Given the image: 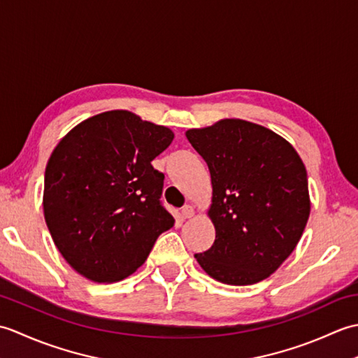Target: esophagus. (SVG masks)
<instances>
[{"label": "esophagus", "mask_w": 358, "mask_h": 358, "mask_svg": "<svg viewBox=\"0 0 358 358\" xmlns=\"http://www.w3.org/2000/svg\"><path fill=\"white\" fill-rule=\"evenodd\" d=\"M180 217H181V220H187V218L194 217V208L192 206H185L180 212Z\"/></svg>", "instance_id": "34e87169"}]
</instances>
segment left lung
Returning a JSON list of instances; mask_svg holds the SVG:
<instances>
[{
  "label": "left lung",
  "instance_id": "8db88e82",
  "mask_svg": "<svg viewBox=\"0 0 358 358\" xmlns=\"http://www.w3.org/2000/svg\"><path fill=\"white\" fill-rule=\"evenodd\" d=\"M210 172L208 215L215 241L195 254L208 275L245 286L268 278L292 254L308 223V173L285 138L260 124L227 118L189 129Z\"/></svg>",
  "mask_w": 358,
  "mask_h": 358
}]
</instances>
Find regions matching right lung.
Segmentation results:
<instances>
[{"mask_svg": "<svg viewBox=\"0 0 358 358\" xmlns=\"http://www.w3.org/2000/svg\"><path fill=\"white\" fill-rule=\"evenodd\" d=\"M172 140L171 129L109 110L75 126L53 149L44 173L45 224L83 277H129L173 226L159 201L164 175L150 164Z\"/></svg>", "mask_w": 358, "mask_h": 358, "instance_id": "right-lung-1", "label": "right lung"}]
</instances>
